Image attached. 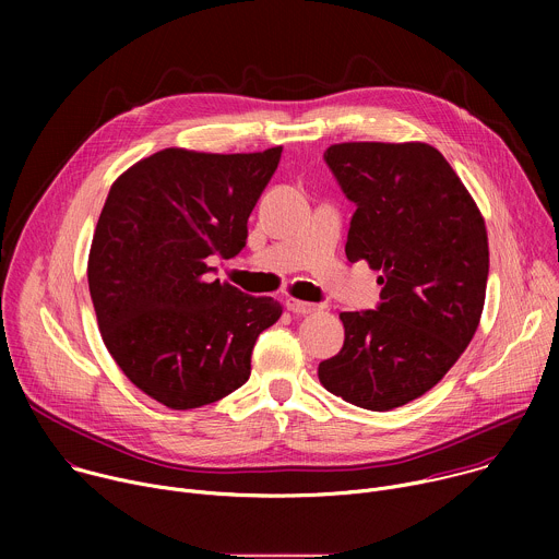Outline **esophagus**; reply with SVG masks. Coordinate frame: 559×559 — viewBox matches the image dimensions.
<instances>
[{
	"mask_svg": "<svg viewBox=\"0 0 559 559\" xmlns=\"http://www.w3.org/2000/svg\"><path fill=\"white\" fill-rule=\"evenodd\" d=\"M287 309H289L292 313H311V311H316V305H313V302H307V300L287 298Z\"/></svg>",
	"mask_w": 559,
	"mask_h": 559,
	"instance_id": "obj_1",
	"label": "esophagus"
}]
</instances>
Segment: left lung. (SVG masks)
I'll use <instances>...</instances> for the list:
<instances>
[{
    "label": "left lung",
    "instance_id": "1",
    "mask_svg": "<svg viewBox=\"0 0 559 559\" xmlns=\"http://www.w3.org/2000/svg\"><path fill=\"white\" fill-rule=\"evenodd\" d=\"M356 205L345 254L382 285L376 309L343 311V349L318 365L343 401L389 412L429 391L480 323L485 218L447 158L427 143H338L323 154Z\"/></svg>",
    "mask_w": 559,
    "mask_h": 559
}]
</instances>
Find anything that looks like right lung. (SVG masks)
Returning a JSON list of instances; mask_svg holds the SVG:
<instances>
[{
  "label": "right lung",
  "instance_id": "obj_1",
  "mask_svg": "<svg viewBox=\"0 0 559 559\" xmlns=\"http://www.w3.org/2000/svg\"><path fill=\"white\" fill-rule=\"evenodd\" d=\"M281 152L168 147L108 192L88 259L102 338L121 371L170 409H197L246 384L259 334L283 313L270 296L207 276L210 257L246 248Z\"/></svg>",
  "mask_w": 559,
  "mask_h": 559
}]
</instances>
